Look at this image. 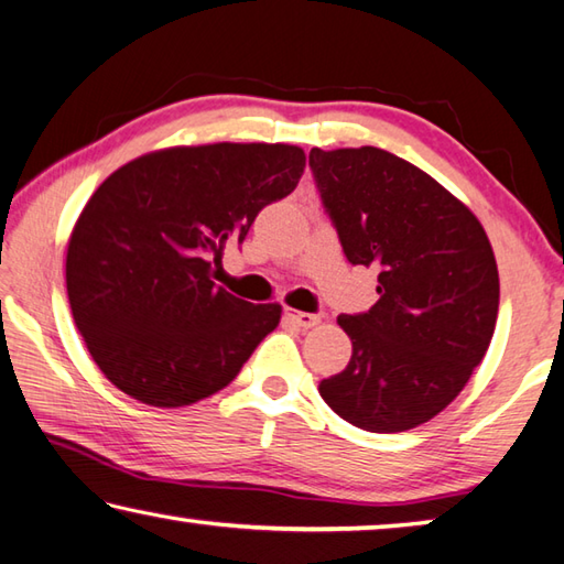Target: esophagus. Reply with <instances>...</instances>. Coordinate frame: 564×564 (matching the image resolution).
<instances>
[{"instance_id": "obj_1", "label": "esophagus", "mask_w": 564, "mask_h": 564, "mask_svg": "<svg viewBox=\"0 0 564 564\" xmlns=\"http://www.w3.org/2000/svg\"><path fill=\"white\" fill-rule=\"evenodd\" d=\"M283 317L285 319H291L293 325H297V327H303V329H307V327H315V325H319V315H315V313H301V311H293V307H285L283 311Z\"/></svg>"}]
</instances>
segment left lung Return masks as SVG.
<instances>
[{
	"label": "left lung",
	"instance_id": "left-lung-1",
	"mask_svg": "<svg viewBox=\"0 0 564 564\" xmlns=\"http://www.w3.org/2000/svg\"><path fill=\"white\" fill-rule=\"evenodd\" d=\"M311 169L345 257L379 271V301L337 317L351 359L319 395L351 425L403 433L445 411L487 355L494 249L465 203L389 151L313 149Z\"/></svg>",
	"mask_w": 564,
	"mask_h": 564
}]
</instances>
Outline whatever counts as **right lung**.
<instances>
[{
  "label": "right lung",
  "mask_w": 564,
  "mask_h": 564,
  "mask_svg": "<svg viewBox=\"0 0 564 564\" xmlns=\"http://www.w3.org/2000/svg\"><path fill=\"white\" fill-rule=\"evenodd\" d=\"M305 169L291 143L151 151L97 187L68 241L73 319L99 371L131 399L181 408L235 381L281 305L215 285L227 245Z\"/></svg>",
  "instance_id": "1"
}]
</instances>
